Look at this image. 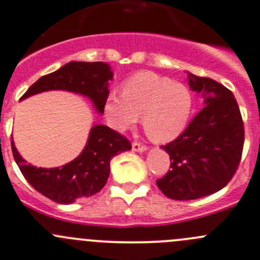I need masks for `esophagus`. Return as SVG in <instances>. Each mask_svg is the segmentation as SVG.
Wrapping results in <instances>:
<instances>
[{"mask_svg":"<svg viewBox=\"0 0 260 260\" xmlns=\"http://www.w3.org/2000/svg\"><path fill=\"white\" fill-rule=\"evenodd\" d=\"M132 150H133V151L142 152V151H146L147 146H146V145L141 144V142H133V144H132Z\"/></svg>","mask_w":260,"mask_h":260,"instance_id":"1","label":"esophagus"}]
</instances>
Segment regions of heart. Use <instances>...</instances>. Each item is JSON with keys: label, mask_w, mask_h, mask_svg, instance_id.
Masks as SVG:
<instances>
[{"label": "heart", "mask_w": 260, "mask_h": 260, "mask_svg": "<svg viewBox=\"0 0 260 260\" xmlns=\"http://www.w3.org/2000/svg\"><path fill=\"white\" fill-rule=\"evenodd\" d=\"M193 110L190 88L155 73H137L123 83L122 94L111 92L104 111L116 131L132 128L144 116V129L150 140L167 144L187 127Z\"/></svg>", "instance_id": "heart-1"}]
</instances>
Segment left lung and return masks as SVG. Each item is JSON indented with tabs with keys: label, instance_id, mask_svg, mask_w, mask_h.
I'll return each instance as SVG.
<instances>
[{
	"label": "left lung",
	"instance_id": "obj_1",
	"mask_svg": "<svg viewBox=\"0 0 260 260\" xmlns=\"http://www.w3.org/2000/svg\"><path fill=\"white\" fill-rule=\"evenodd\" d=\"M188 84L205 106L174 141L161 146L172 163L156 185L173 200H195L222 190L236 173L245 140L240 108L229 88L191 73Z\"/></svg>",
	"mask_w": 260,
	"mask_h": 260
}]
</instances>
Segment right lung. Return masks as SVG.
<instances>
[{"mask_svg":"<svg viewBox=\"0 0 260 260\" xmlns=\"http://www.w3.org/2000/svg\"><path fill=\"white\" fill-rule=\"evenodd\" d=\"M111 78L113 72L105 62L70 61L56 72L41 77L20 100L40 92L64 89L87 96L96 110L103 114ZM131 149V142L124 136L106 125L96 124L92 127L86 147L78 157L59 168L47 169L26 164L11 140L14 159L24 178L35 190L59 204H72L99 192L110 174V160Z\"/></svg>","mask_w":260,"mask_h":260,"instance_id":"right-lung-1","label":"right lung"}]
</instances>
